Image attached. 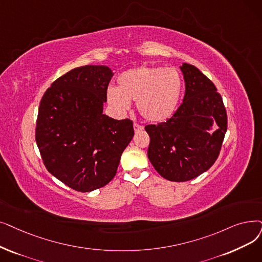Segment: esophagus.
Instances as JSON below:
<instances>
[{
	"instance_id": "1",
	"label": "esophagus",
	"mask_w": 262,
	"mask_h": 262,
	"mask_svg": "<svg viewBox=\"0 0 262 262\" xmlns=\"http://www.w3.org/2000/svg\"><path fill=\"white\" fill-rule=\"evenodd\" d=\"M134 129H135L136 133H137V132L142 130V129H143V126H142V125H139V124H137V123H135V124H134Z\"/></svg>"
}]
</instances>
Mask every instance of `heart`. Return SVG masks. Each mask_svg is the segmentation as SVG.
<instances>
[{
  "label": "heart",
  "instance_id": "b5f03b06",
  "mask_svg": "<svg viewBox=\"0 0 262 262\" xmlns=\"http://www.w3.org/2000/svg\"><path fill=\"white\" fill-rule=\"evenodd\" d=\"M183 82L174 68L140 66L122 73L118 88H109L107 101L119 115L130 109V101L146 121L158 123L171 117L180 101Z\"/></svg>",
  "mask_w": 262,
  "mask_h": 262
}]
</instances>
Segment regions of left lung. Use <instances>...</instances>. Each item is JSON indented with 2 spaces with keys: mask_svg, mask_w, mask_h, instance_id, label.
<instances>
[{
  "mask_svg": "<svg viewBox=\"0 0 262 262\" xmlns=\"http://www.w3.org/2000/svg\"><path fill=\"white\" fill-rule=\"evenodd\" d=\"M180 70L185 82L183 103L166 122L145 126L147 157L159 174L172 182L189 181L209 170L227 130L223 98L213 82L190 64L183 63Z\"/></svg>",
  "mask_w": 262,
  "mask_h": 262,
  "instance_id": "obj_1",
  "label": "left lung"
}]
</instances>
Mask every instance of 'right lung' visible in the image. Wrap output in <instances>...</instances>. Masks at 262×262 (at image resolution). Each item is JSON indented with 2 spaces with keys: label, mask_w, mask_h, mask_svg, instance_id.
<instances>
[{
  "label": "right lung",
  "mask_w": 262,
  "mask_h": 262,
  "mask_svg": "<svg viewBox=\"0 0 262 262\" xmlns=\"http://www.w3.org/2000/svg\"><path fill=\"white\" fill-rule=\"evenodd\" d=\"M112 76L105 65L75 68L56 79L40 101L35 139L43 164L77 191L108 184L134 137L130 120L103 113Z\"/></svg>",
  "instance_id": "1"
}]
</instances>
